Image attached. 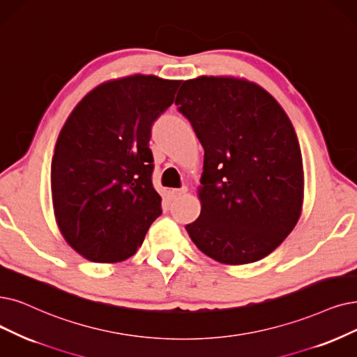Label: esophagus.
Returning a JSON list of instances; mask_svg holds the SVG:
<instances>
[{
  "label": "esophagus",
  "mask_w": 357,
  "mask_h": 357,
  "mask_svg": "<svg viewBox=\"0 0 357 357\" xmlns=\"http://www.w3.org/2000/svg\"><path fill=\"white\" fill-rule=\"evenodd\" d=\"M188 192V188H181V189H173L171 190V196L173 197H180V196H183L184 193Z\"/></svg>",
  "instance_id": "34e87169"
}]
</instances>
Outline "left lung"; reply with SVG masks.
Returning a JSON list of instances; mask_svg holds the SVG:
<instances>
[{"label":"left lung","instance_id":"1","mask_svg":"<svg viewBox=\"0 0 357 357\" xmlns=\"http://www.w3.org/2000/svg\"><path fill=\"white\" fill-rule=\"evenodd\" d=\"M201 142V215L186 230L221 264L256 262L301 217L303 162L294 127L265 89L236 77L201 76L176 98Z\"/></svg>","mask_w":357,"mask_h":357}]
</instances>
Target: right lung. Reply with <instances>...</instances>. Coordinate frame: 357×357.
<instances>
[{
  "label": "right lung",
  "instance_id": "add662e5",
  "mask_svg": "<svg viewBox=\"0 0 357 357\" xmlns=\"http://www.w3.org/2000/svg\"><path fill=\"white\" fill-rule=\"evenodd\" d=\"M178 86L144 75L102 83L61 129L51 165L54 212L67 243L86 259L130 258L161 215L149 140Z\"/></svg>",
  "mask_w": 357,
  "mask_h": 357
}]
</instances>
